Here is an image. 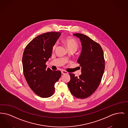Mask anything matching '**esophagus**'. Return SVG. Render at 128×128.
I'll return each mask as SVG.
<instances>
[{
  "instance_id": "esophagus-1",
  "label": "esophagus",
  "mask_w": 128,
  "mask_h": 128,
  "mask_svg": "<svg viewBox=\"0 0 128 128\" xmlns=\"http://www.w3.org/2000/svg\"><path fill=\"white\" fill-rule=\"evenodd\" d=\"M61 73L62 74H68V72H66V71H65V70H62V72H61Z\"/></svg>"
}]
</instances>
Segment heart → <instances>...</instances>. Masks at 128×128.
Here are the masks:
<instances>
[{
	"label": "heart",
	"mask_w": 128,
	"mask_h": 128,
	"mask_svg": "<svg viewBox=\"0 0 128 128\" xmlns=\"http://www.w3.org/2000/svg\"><path fill=\"white\" fill-rule=\"evenodd\" d=\"M64 43L67 46V48L69 50H73L75 51L77 50L79 46V44L77 42V41L73 38L68 37L65 38L64 40ZM57 47V43H56L53 46L52 49L53 50H55Z\"/></svg>",
	"instance_id": "b5f03b06"
}]
</instances>
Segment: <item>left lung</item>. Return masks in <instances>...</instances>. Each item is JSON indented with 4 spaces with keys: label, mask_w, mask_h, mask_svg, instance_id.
<instances>
[{
    "label": "left lung",
    "mask_w": 128,
    "mask_h": 128,
    "mask_svg": "<svg viewBox=\"0 0 128 128\" xmlns=\"http://www.w3.org/2000/svg\"><path fill=\"white\" fill-rule=\"evenodd\" d=\"M73 35L82 42V51L77 60L82 74L75 77L69 73L70 80L68 86L73 96L84 99L91 96L101 82L105 67L103 51L101 46L90 37L79 33Z\"/></svg>",
    "instance_id": "8db88e82"
}]
</instances>
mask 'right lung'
<instances>
[{"instance_id": "obj_1", "label": "right lung", "mask_w": 128, "mask_h": 128, "mask_svg": "<svg viewBox=\"0 0 128 128\" xmlns=\"http://www.w3.org/2000/svg\"><path fill=\"white\" fill-rule=\"evenodd\" d=\"M60 32H48L34 38L25 48L22 56L23 72L30 89L42 98L52 96L55 83L61 77L60 70L46 68L52 48L60 36Z\"/></svg>"}]
</instances>
